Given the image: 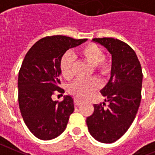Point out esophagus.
<instances>
[{
    "label": "esophagus",
    "mask_w": 155,
    "mask_h": 155,
    "mask_svg": "<svg viewBox=\"0 0 155 155\" xmlns=\"http://www.w3.org/2000/svg\"><path fill=\"white\" fill-rule=\"evenodd\" d=\"M74 103H75V105L76 106H79L82 104V101L80 100H78V99H75L74 100Z\"/></svg>",
    "instance_id": "obj_1"
}]
</instances>
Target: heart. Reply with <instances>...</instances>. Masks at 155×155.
Segmentation results:
<instances>
[{
	"mask_svg": "<svg viewBox=\"0 0 155 155\" xmlns=\"http://www.w3.org/2000/svg\"><path fill=\"white\" fill-rule=\"evenodd\" d=\"M79 56L92 65L95 73L101 77H107L112 72V63L111 60L104 57L103 50L98 45L90 43L83 46L78 51ZM75 59L71 53H64L62 55L59 68L61 76L68 81L72 79L74 76L73 67ZM101 87V83L96 78L83 80H76L69 87L68 91L72 96L79 99H87L91 97L94 92L98 91Z\"/></svg>",
	"mask_w": 155,
	"mask_h": 155,
	"instance_id": "1",
	"label": "heart"
}]
</instances>
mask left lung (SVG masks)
Returning <instances> with one entry per match:
<instances>
[{
  "label": "left lung",
  "instance_id": "left-lung-1",
  "mask_svg": "<svg viewBox=\"0 0 155 155\" xmlns=\"http://www.w3.org/2000/svg\"><path fill=\"white\" fill-rule=\"evenodd\" d=\"M111 54L112 72L101 91L105 103L94 104V113L87 118L91 135L99 142L111 143L126 134L137 115L141 101L143 73L134 49L111 37L94 38Z\"/></svg>",
  "mask_w": 155,
  "mask_h": 155
}]
</instances>
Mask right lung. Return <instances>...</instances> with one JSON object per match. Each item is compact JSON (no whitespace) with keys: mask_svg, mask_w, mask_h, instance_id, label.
Instances as JSON below:
<instances>
[{"mask_svg":"<svg viewBox=\"0 0 155 155\" xmlns=\"http://www.w3.org/2000/svg\"><path fill=\"white\" fill-rule=\"evenodd\" d=\"M86 40L61 35L46 37L25 54L18 72V104L24 122L38 139L56 138L66 128L74 111L73 99L65 96L62 101H54L52 95L64 93L59 87L62 55Z\"/></svg>","mask_w":155,"mask_h":155,"instance_id":"obj_1","label":"right lung"}]
</instances>
